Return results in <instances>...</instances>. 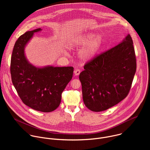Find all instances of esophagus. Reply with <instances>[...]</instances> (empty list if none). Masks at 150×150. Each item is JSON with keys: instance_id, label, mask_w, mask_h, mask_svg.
<instances>
[{"instance_id": "1", "label": "esophagus", "mask_w": 150, "mask_h": 150, "mask_svg": "<svg viewBox=\"0 0 150 150\" xmlns=\"http://www.w3.org/2000/svg\"><path fill=\"white\" fill-rule=\"evenodd\" d=\"M80 74V70L78 69H76L75 71H74V75L75 76H78Z\"/></svg>"}]
</instances>
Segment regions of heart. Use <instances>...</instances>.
I'll list each match as a JSON object with an SVG mask.
<instances>
[{
  "mask_svg": "<svg viewBox=\"0 0 150 150\" xmlns=\"http://www.w3.org/2000/svg\"><path fill=\"white\" fill-rule=\"evenodd\" d=\"M103 38L95 33L87 32L70 39L68 43L69 49H81L78 57L82 62L93 60L103 45Z\"/></svg>",
  "mask_w": 150,
  "mask_h": 150,
  "instance_id": "b5f03b06",
  "label": "heart"
}]
</instances>
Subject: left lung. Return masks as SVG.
Listing matches in <instances>:
<instances>
[{
  "label": "left lung",
  "mask_w": 150,
  "mask_h": 150,
  "mask_svg": "<svg viewBox=\"0 0 150 150\" xmlns=\"http://www.w3.org/2000/svg\"><path fill=\"white\" fill-rule=\"evenodd\" d=\"M136 68L133 41L127 34L116 46L84 66L79 78L85 106L98 112L118 104L129 93Z\"/></svg>",
  "instance_id": "obj_1"
}]
</instances>
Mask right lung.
I'll use <instances>...</instances> for the list:
<instances>
[{"label":"right lung","instance_id":"obj_1","mask_svg":"<svg viewBox=\"0 0 150 150\" xmlns=\"http://www.w3.org/2000/svg\"><path fill=\"white\" fill-rule=\"evenodd\" d=\"M41 28L26 32L16 41L11 62L12 81L23 102L31 109L51 112L61 102L63 91L72 79L74 68L50 65L35 67L27 59L25 49L34 33Z\"/></svg>","mask_w":150,"mask_h":150}]
</instances>
